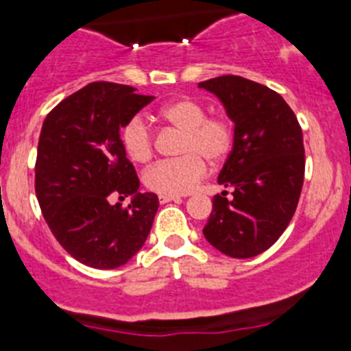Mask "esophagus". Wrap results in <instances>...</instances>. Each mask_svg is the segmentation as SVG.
Returning <instances> with one entry per match:
<instances>
[{"instance_id":"esophagus-1","label":"esophagus","mask_w":351,"mask_h":351,"mask_svg":"<svg viewBox=\"0 0 351 351\" xmlns=\"http://www.w3.org/2000/svg\"><path fill=\"white\" fill-rule=\"evenodd\" d=\"M180 202L182 200V197H178V195H159V202H161V204H168V202Z\"/></svg>"}]
</instances>
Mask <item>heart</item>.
Segmentation results:
<instances>
[{"instance_id": "1", "label": "heart", "mask_w": 351, "mask_h": 351, "mask_svg": "<svg viewBox=\"0 0 351 351\" xmlns=\"http://www.w3.org/2000/svg\"><path fill=\"white\" fill-rule=\"evenodd\" d=\"M204 104L190 97H180L159 108L158 117L169 127L182 132L176 159L154 165L144 175V183L159 195H183L207 175V165H219L231 153L234 143V122L226 113L205 115ZM120 141L127 158L146 165L154 154V137L151 127L141 117L123 123Z\"/></svg>"}]
</instances>
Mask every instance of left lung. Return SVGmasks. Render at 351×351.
<instances>
[{
	"label": "left lung",
	"mask_w": 351,
	"mask_h": 351,
	"mask_svg": "<svg viewBox=\"0 0 351 351\" xmlns=\"http://www.w3.org/2000/svg\"><path fill=\"white\" fill-rule=\"evenodd\" d=\"M214 93L234 122V143L217 182L204 236L231 258H253L275 244L299 204L306 154L295 113L277 91L241 76L212 77Z\"/></svg>",
	"instance_id": "left-lung-1"
}]
</instances>
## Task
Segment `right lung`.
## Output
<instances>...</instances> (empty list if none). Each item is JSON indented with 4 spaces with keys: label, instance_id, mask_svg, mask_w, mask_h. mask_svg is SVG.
<instances>
[{
    "label": "right lung",
    "instance_id": "right-lung-1",
    "mask_svg": "<svg viewBox=\"0 0 351 351\" xmlns=\"http://www.w3.org/2000/svg\"><path fill=\"white\" fill-rule=\"evenodd\" d=\"M154 97L127 84L95 81L69 95L42 123L35 193L59 244L98 270L125 265L146 243L158 212L156 193H139L120 129ZM133 195L127 208L113 196Z\"/></svg>",
    "mask_w": 351,
    "mask_h": 351
}]
</instances>
